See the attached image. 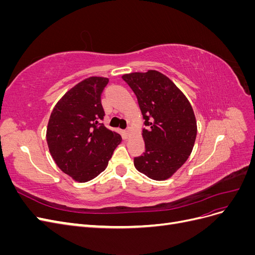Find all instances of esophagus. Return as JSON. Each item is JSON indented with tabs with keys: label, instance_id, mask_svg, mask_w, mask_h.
<instances>
[{
	"label": "esophagus",
	"instance_id": "obj_1",
	"mask_svg": "<svg viewBox=\"0 0 255 255\" xmlns=\"http://www.w3.org/2000/svg\"><path fill=\"white\" fill-rule=\"evenodd\" d=\"M130 136V128H128V129H126L125 130V137H126V139H128V138Z\"/></svg>",
	"mask_w": 255,
	"mask_h": 255
}]
</instances>
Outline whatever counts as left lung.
<instances>
[{
  "label": "left lung",
  "mask_w": 255,
  "mask_h": 255,
  "mask_svg": "<svg viewBox=\"0 0 255 255\" xmlns=\"http://www.w3.org/2000/svg\"><path fill=\"white\" fill-rule=\"evenodd\" d=\"M122 79L136 95L146 127L142 129L145 151L134 158L135 168L152 180H167L194 148V110L175 84L156 70L128 73Z\"/></svg>",
  "instance_id": "left-lung-1"
}]
</instances>
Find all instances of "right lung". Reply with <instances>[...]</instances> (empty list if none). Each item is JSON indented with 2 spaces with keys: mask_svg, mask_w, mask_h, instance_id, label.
Wrapping results in <instances>:
<instances>
[{
  "mask_svg": "<svg viewBox=\"0 0 255 255\" xmlns=\"http://www.w3.org/2000/svg\"><path fill=\"white\" fill-rule=\"evenodd\" d=\"M107 78L90 76L68 90L54 107L47 128L51 155L61 171L81 183L109 165L121 136L104 127L101 95Z\"/></svg>",
  "mask_w": 255,
  "mask_h": 255,
  "instance_id": "obj_1",
  "label": "right lung"
}]
</instances>
